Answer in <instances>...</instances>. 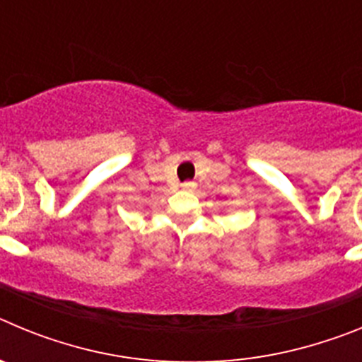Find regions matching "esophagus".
Returning <instances> with one entry per match:
<instances>
[{"label":"esophagus","mask_w":362,"mask_h":362,"mask_svg":"<svg viewBox=\"0 0 362 362\" xmlns=\"http://www.w3.org/2000/svg\"><path fill=\"white\" fill-rule=\"evenodd\" d=\"M181 187H183L185 190H192V188H196V183H194V181H185Z\"/></svg>","instance_id":"obj_1"}]
</instances>
